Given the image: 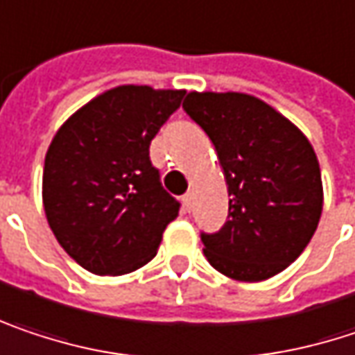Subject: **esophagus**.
Masks as SVG:
<instances>
[{
  "instance_id": "34e87169",
  "label": "esophagus",
  "mask_w": 355,
  "mask_h": 355,
  "mask_svg": "<svg viewBox=\"0 0 355 355\" xmlns=\"http://www.w3.org/2000/svg\"><path fill=\"white\" fill-rule=\"evenodd\" d=\"M193 193H187L184 197H182V207H184V211H191L193 209Z\"/></svg>"
}]
</instances>
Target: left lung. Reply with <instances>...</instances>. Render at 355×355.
Segmentation results:
<instances>
[{
  "label": "left lung",
  "instance_id": "obj_1",
  "mask_svg": "<svg viewBox=\"0 0 355 355\" xmlns=\"http://www.w3.org/2000/svg\"><path fill=\"white\" fill-rule=\"evenodd\" d=\"M182 107L215 146L230 193L225 225L201 236L205 258L234 280L272 278L303 254L321 219L313 146L291 119L248 93L191 91Z\"/></svg>",
  "mask_w": 355,
  "mask_h": 355
}]
</instances>
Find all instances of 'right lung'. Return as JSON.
I'll use <instances>...</instances> for the list:
<instances>
[{
    "label": "right lung",
    "instance_id": "1",
    "mask_svg": "<svg viewBox=\"0 0 355 355\" xmlns=\"http://www.w3.org/2000/svg\"><path fill=\"white\" fill-rule=\"evenodd\" d=\"M182 89L119 85L93 97L54 134L42 203L54 238L85 270L121 276L148 264L178 203L150 162V142Z\"/></svg>",
    "mask_w": 355,
    "mask_h": 355
}]
</instances>
